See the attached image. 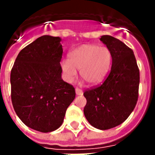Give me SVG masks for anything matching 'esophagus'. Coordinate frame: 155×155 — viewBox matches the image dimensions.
<instances>
[{"label":"esophagus","instance_id":"esophagus-1","mask_svg":"<svg viewBox=\"0 0 155 155\" xmlns=\"http://www.w3.org/2000/svg\"><path fill=\"white\" fill-rule=\"evenodd\" d=\"M75 93H76V95H78V96L83 95L82 89H80L79 87H76V88H75Z\"/></svg>","mask_w":155,"mask_h":155}]
</instances>
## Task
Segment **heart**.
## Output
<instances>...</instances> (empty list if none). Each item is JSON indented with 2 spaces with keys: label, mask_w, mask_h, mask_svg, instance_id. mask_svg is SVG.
<instances>
[{
  "label": "heart",
  "mask_w": 155,
  "mask_h": 155,
  "mask_svg": "<svg viewBox=\"0 0 155 155\" xmlns=\"http://www.w3.org/2000/svg\"><path fill=\"white\" fill-rule=\"evenodd\" d=\"M112 55L108 47L82 45L71 52L69 59L61 62L66 80L72 82L80 70V76L88 84L100 82L108 71Z\"/></svg>",
  "instance_id": "1"
}]
</instances>
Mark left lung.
<instances>
[{"mask_svg":"<svg viewBox=\"0 0 155 155\" xmlns=\"http://www.w3.org/2000/svg\"><path fill=\"white\" fill-rule=\"evenodd\" d=\"M101 41L110 51L112 68L101 84L84 91V113L93 127L105 130L120 125L134 109L140 74L131 48L109 35L101 36Z\"/></svg>","mask_w":155,"mask_h":155,"instance_id":"1","label":"left lung"}]
</instances>
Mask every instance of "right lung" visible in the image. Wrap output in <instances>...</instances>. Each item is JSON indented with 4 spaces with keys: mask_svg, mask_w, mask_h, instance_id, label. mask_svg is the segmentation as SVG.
<instances>
[{
    "mask_svg": "<svg viewBox=\"0 0 155 155\" xmlns=\"http://www.w3.org/2000/svg\"><path fill=\"white\" fill-rule=\"evenodd\" d=\"M61 38L43 35L24 47L11 70V100L25 125L48 133L62 125L75 97V87L61 78Z\"/></svg>",
    "mask_w": 155,
    "mask_h": 155,
    "instance_id": "add662e5",
    "label": "right lung"
}]
</instances>
